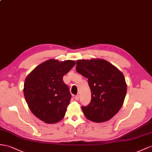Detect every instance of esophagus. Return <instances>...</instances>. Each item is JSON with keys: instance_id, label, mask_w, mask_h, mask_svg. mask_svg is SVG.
<instances>
[{"instance_id": "esophagus-1", "label": "esophagus", "mask_w": 152, "mask_h": 152, "mask_svg": "<svg viewBox=\"0 0 152 152\" xmlns=\"http://www.w3.org/2000/svg\"><path fill=\"white\" fill-rule=\"evenodd\" d=\"M75 100H76V101H77V100H79L80 99V96L77 94V95H76V96H75Z\"/></svg>"}]
</instances>
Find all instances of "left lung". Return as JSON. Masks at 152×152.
<instances>
[{
	"instance_id": "obj_1",
	"label": "left lung",
	"mask_w": 152,
	"mask_h": 152,
	"mask_svg": "<svg viewBox=\"0 0 152 152\" xmlns=\"http://www.w3.org/2000/svg\"><path fill=\"white\" fill-rule=\"evenodd\" d=\"M76 71L88 79L91 102L81 107L85 116L91 121H107L118 113L125 98L127 85L121 71L103 59L78 60Z\"/></svg>"
}]
</instances>
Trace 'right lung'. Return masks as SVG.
I'll return each instance as SVG.
<instances>
[{
	"label": "right lung",
	"mask_w": 152,
	"mask_h": 152,
	"mask_svg": "<svg viewBox=\"0 0 152 152\" xmlns=\"http://www.w3.org/2000/svg\"><path fill=\"white\" fill-rule=\"evenodd\" d=\"M75 64L74 60H48L26 77L24 94L27 104L32 113L45 123H56L65 116L71 94L63 76Z\"/></svg>",
	"instance_id": "1"
}]
</instances>
